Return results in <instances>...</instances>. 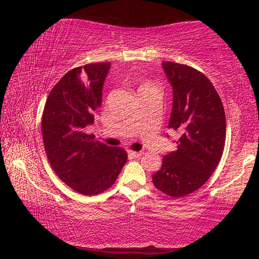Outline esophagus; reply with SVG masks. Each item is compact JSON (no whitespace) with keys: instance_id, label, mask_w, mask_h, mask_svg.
Wrapping results in <instances>:
<instances>
[{"instance_id":"1","label":"esophagus","mask_w":259,"mask_h":259,"mask_svg":"<svg viewBox=\"0 0 259 259\" xmlns=\"http://www.w3.org/2000/svg\"><path fill=\"white\" fill-rule=\"evenodd\" d=\"M128 154L133 158H140L144 153L143 152H136V151H128Z\"/></svg>"}]
</instances>
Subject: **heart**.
<instances>
[{
	"label": "heart",
	"mask_w": 259,
	"mask_h": 259,
	"mask_svg": "<svg viewBox=\"0 0 259 259\" xmlns=\"http://www.w3.org/2000/svg\"><path fill=\"white\" fill-rule=\"evenodd\" d=\"M145 84H150V83H144V84H143V86H145Z\"/></svg>",
	"instance_id": "obj_1"
}]
</instances>
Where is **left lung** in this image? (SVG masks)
Listing matches in <instances>:
<instances>
[{
    "mask_svg": "<svg viewBox=\"0 0 259 259\" xmlns=\"http://www.w3.org/2000/svg\"><path fill=\"white\" fill-rule=\"evenodd\" d=\"M164 72L173 88L168 128L182 134L178 150L162 158L152 176L154 186L173 198L187 196L214 172L225 146L224 106L211 81L199 70L165 61Z\"/></svg>",
    "mask_w": 259,
    "mask_h": 259,
    "instance_id": "1",
    "label": "left lung"
}]
</instances>
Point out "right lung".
<instances>
[{
	"label": "right lung",
	"mask_w": 259,
	"mask_h": 259,
	"mask_svg": "<svg viewBox=\"0 0 259 259\" xmlns=\"http://www.w3.org/2000/svg\"><path fill=\"white\" fill-rule=\"evenodd\" d=\"M109 62L76 67L53 87L42 114L45 151L56 176L84 196H94L115 183L127 152L94 140L86 133L101 106Z\"/></svg>",
	"instance_id": "right-lung-1"
}]
</instances>
